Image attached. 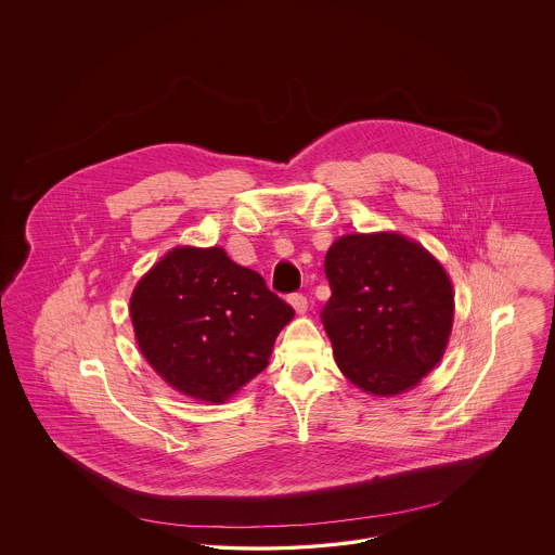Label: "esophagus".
I'll use <instances>...</instances> for the list:
<instances>
[{"label":"esophagus","mask_w":555,"mask_h":555,"mask_svg":"<svg viewBox=\"0 0 555 555\" xmlns=\"http://www.w3.org/2000/svg\"><path fill=\"white\" fill-rule=\"evenodd\" d=\"M289 304L295 308L297 314H306V312H308V299H306V295H301V293H293V295H289Z\"/></svg>","instance_id":"34e87169"}]
</instances>
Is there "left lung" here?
Segmentation results:
<instances>
[{
    "label": "left lung",
    "mask_w": 555,
    "mask_h": 555,
    "mask_svg": "<svg viewBox=\"0 0 555 555\" xmlns=\"http://www.w3.org/2000/svg\"><path fill=\"white\" fill-rule=\"evenodd\" d=\"M331 297L320 318L337 366L372 396H397L441 360L453 322L449 276L396 233L337 238L324 258Z\"/></svg>",
    "instance_id": "obj_1"
}]
</instances>
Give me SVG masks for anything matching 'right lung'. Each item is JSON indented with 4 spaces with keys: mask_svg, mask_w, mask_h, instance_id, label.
Segmentation results:
<instances>
[{
    "mask_svg": "<svg viewBox=\"0 0 555 555\" xmlns=\"http://www.w3.org/2000/svg\"><path fill=\"white\" fill-rule=\"evenodd\" d=\"M134 337L159 376L222 403L268 366L293 308L220 247H177L132 291Z\"/></svg>",
    "mask_w": 555,
    "mask_h": 555,
    "instance_id": "obj_1",
    "label": "right lung"
}]
</instances>
